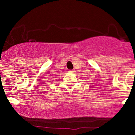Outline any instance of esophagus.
<instances>
[{
    "label": "esophagus",
    "instance_id": "obj_1",
    "mask_svg": "<svg viewBox=\"0 0 135 135\" xmlns=\"http://www.w3.org/2000/svg\"><path fill=\"white\" fill-rule=\"evenodd\" d=\"M69 72H71V73H74V71L73 70H70Z\"/></svg>",
    "mask_w": 135,
    "mask_h": 135
}]
</instances>
